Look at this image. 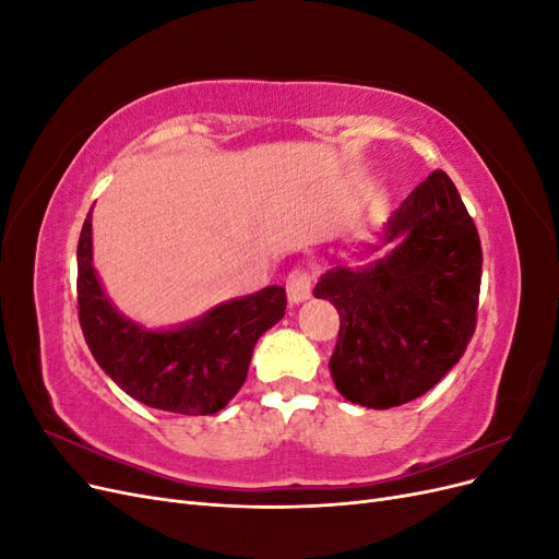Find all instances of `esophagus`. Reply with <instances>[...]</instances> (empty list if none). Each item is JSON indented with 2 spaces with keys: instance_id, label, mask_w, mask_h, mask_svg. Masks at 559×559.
<instances>
[{
  "instance_id": "obj_1",
  "label": "esophagus",
  "mask_w": 559,
  "mask_h": 559,
  "mask_svg": "<svg viewBox=\"0 0 559 559\" xmlns=\"http://www.w3.org/2000/svg\"><path fill=\"white\" fill-rule=\"evenodd\" d=\"M312 292V275L306 267H294L289 277H286V296L292 302H302L310 298Z\"/></svg>"
}]
</instances>
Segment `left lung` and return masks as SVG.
<instances>
[{"label": "left lung", "mask_w": 559, "mask_h": 559, "mask_svg": "<svg viewBox=\"0 0 559 559\" xmlns=\"http://www.w3.org/2000/svg\"><path fill=\"white\" fill-rule=\"evenodd\" d=\"M361 267L333 261L314 296L333 302L341 331L331 378L347 401L386 411L427 394L462 359L476 331L483 249L452 179L436 170L401 202ZM370 245L368 253L378 251Z\"/></svg>", "instance_id": "8db88e82"}]
</instances>
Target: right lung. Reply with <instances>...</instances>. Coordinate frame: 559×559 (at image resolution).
<instances>
[{
    "label": "right lung",
    "mask_w": 559,
    "mask_h": 559,
    "mask_svg": "<svg viewBox=\"0 0 559 559\" xmlns=\"http://www.w3.org/2000/svg\"><path fill=\"white\" fill-rule=\"evenodd\" d=\"M93 207L76 247L79 321L99 368L148 408L214 415L245 384L259 337L284 317L282 286L233 298L189 324L151 331L118 312L93 267Z\"/></svg>",
    "instance_id": "obj_1"
}]
</instances>
